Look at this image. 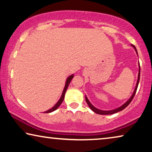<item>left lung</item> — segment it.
<instances>
[{"label": "left lung", "instance_id": "left-lung-1", "mask_svg": "<svg viewBox=\"0 0 152 152\" xmlns=\"http://www.w3.org/2000/svg\"><path fill=\"white\" fill-rule=\"evenodd\" d=\"M131 46H132L133 47V48L134 49V50H135L136 53H137V49L136 47H134V45H131ZM139 74H138V79H137V85H136V86H135V88H134V92L133 93H132V96L131 97V98L129 99L127 101V102L124 103V104H123L122 105V106H120V107L118 108H116V109L115 110H110V111H103V110H99L97 109V108H96L93 106V105L91 104V103H90V102H89L88 99H87V97H85V99H86V103H87V104L89 107H90V108L91 110H92L94 112L96 113V114H101V115H109V114H115V113H117L120 112V111H122V110H124V108H126L128 105L130 104V103H131L132 102V99L134 98V95H135V93H136V91H137V87H138V85H139V79H140V64H139Z\"/></svg>", "mask_w": 152, "mask_h": 152}]
</instances>
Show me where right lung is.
Listing matches in <instances>:
<instances>
[{
    "label": "right lung",
    "instance_id": "add662e5",
    "mask_svg": "<svg viewBox=\"0 0 152 152\" xmlns=\"http://www.w3.org/2000/svg\"><path fill=\"white\" fill-rule=\"evenodd\" d=\"M73 77H74V75H73V74H72V75L69 76L68 77V78H67L66 82V85H65V87H64V91H63V93H62L61 97V98L59 99V100L58 101V102H57V103H56V104H55V105H54V106L52 108H50V110H47V111H46V112H45V113H50V112H53V111L56 110L57 109V108L59 107V105L61 104V103L63 102V101H64V99L65 94H66V91H67V87H68L69 83H70V82H71V80H72V79L73 78Z\"/></svg>",
    "mask_w": 152,
    "mask_h": 152
}]
</instances>
